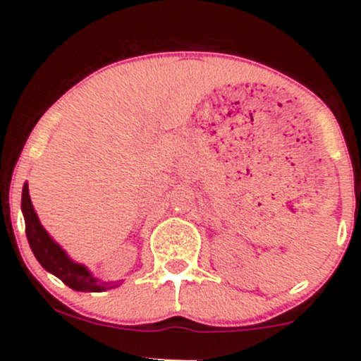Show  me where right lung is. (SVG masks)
I'll use <instances>...</instances> for the list:
<instances>
[{
  "label": "right lung",
  "mask_w": 361,
  "mask_h": 361,
  "mask_svg": "<svg viewBox=\"0 0 361 361\" xmlns=\"http://www.w3.org/2000/svg\"><path fill=\"white\" fill-rule=\"evenodd\" d=\"M22 210L28 244H30L35 258L39 259V263L45 270L51 271L52 275H56L57 279H61L69 288L76 290V292H102V290L111 288L105 281L94 279L82 264L69 259L68 255L61 250L59 244L54 243L51 235L45 233L39 219H37L34 207H32L27 185L23 186L22 193Z\"/></svg>",
  "instance_id": "add662e5"
}]
</instances>
